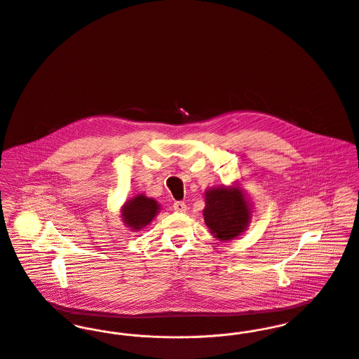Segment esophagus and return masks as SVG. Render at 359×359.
Segmentation results:
<instances>
[{
	"instance_id": "esophagus-1",
	"label": "esophagus",
	"mask_w": 359,
	"mask_h": 359,
	"mask_svg": "<svg viewBox=\"0 0 359 359\" xmlns=\"http://www.w3.org/2000/svg\"><path fill=\"white\" fill-rule=\"evenodd\" d=\"M172 207H174V210H175L177 212H185V211H187V205H185L184 202H175Z\"/></svg>"
}]
</instances>
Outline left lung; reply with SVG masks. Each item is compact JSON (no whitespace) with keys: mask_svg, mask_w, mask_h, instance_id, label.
<instances>
[{"mask_svg":"<svg viewBox=\"0 0 359 359\" xmlns=\"http://www.w3.org/2000/svg\"><path fill=\"white\" fill-rule=\"evenodd\" d=\"M205 225L219 242H229L241 236L249 226L253 205L246 191L238 182L231 187L221 185L205 192Z\"/></svg>","mask_w":359,"mask_h":359,"instance_id":"1","label":"left lung"}]
</instances>
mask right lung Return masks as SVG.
I'll return each mask as SVG.
<instances>
[{"label": "right lung", "instance_id": "add662e5", "mask_svg": "<svg viewBox=\"0 0 359 359\" xmlns=\"http://www.w3.org/2000/svg\"><path fill=\"white\" fill-rule=\"evenodd\" d=\"M120 212L124 225L130 228V231L138 232L154 221V217L160 212V205L154 198L135 195L121 205Z\"/></svg>", "mask_w": 359, "mask_h": 359}]
</instances>
